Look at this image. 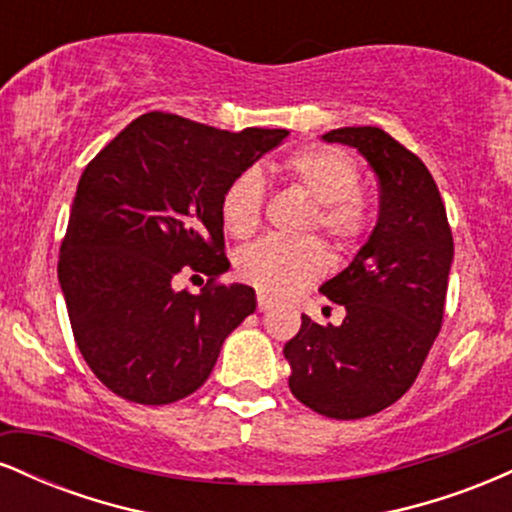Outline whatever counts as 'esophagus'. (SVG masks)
Segmentation results:
<instances>
[{
  "label": "esophagus",
  "instance_id": "34e87169",
  "mask_svg": "<svg viewBox=\"0 0 512 512\" xmlns=\"http://www.w3.org/2000/svg\"><path fill=\"white\" fill-rule=\"evenodd\" d=\"M269 308H272V298H269L267 293H257V310L264 313V310H269Z\"/></svg>",
  "mask_w": 512,
  "mask_h": 512
}]
</instances>
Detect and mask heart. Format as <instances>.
Wrapping results in <instances>:
<instances>
[{"mask_svg":"<svg viewBox=\"0 0 512 512\" xmlns=\"http://www.w3.org/2000/svg\"><path fill=\"white\" fill-rule=\"evenodd\" d=\"M281 175L315 199L308 228H320L334 248L349 250L366 238L370 219L361 170L330 146H301L279 163ZM264 182L257 170H243L223 187L219 214L233 238H248L260 228ZM327 269L325 248L315 238L267 236L240 250L238 274L260 291L289 296L313 284Z\"/></svg>","mask_w":512,"mask_h":512,"instance_id":"1","label":"heart"}]
</instances>
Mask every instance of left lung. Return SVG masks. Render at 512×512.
Returning <instances> with one entry per match:
<instances>
[{
    "label": "left lung",
    "instance_id": "8db88e82",
    "mask_svg": "<svg viewBox=\"0 0 512 512\" xmlns=\"http://www.w3.org/2000/svg\"><path fill=\"white\" fill-rule=\"evenodd\" d=\"M325 142L361 151L378 175L380 216L354 262L320 286L344 305L339 327L301 317L284 346L293 397L349 421L378 414L414 385L443 327L452 231L436 180L380 127H342Z\"/></svg>",
    "mask_w": 512,
    "mask_h": 512
}]
</instances>
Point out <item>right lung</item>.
I'll use <instances>...</instances> for the list:
<instances>
[{
    "mask_svg": "<svg viewBox=\"0 0 512 512\" xmlns=\"http://www.w3.org/2000/svg\"><path fill=\"white\" fill-rule=\"evenodd\" d=\"M286 137L146 113L81 173L57 274L74 342L117 397L156 407L192 395L223 339L255 313L250 286L219 281L228 269L219 202ZM187 266L210 276L202 294L174 286Z\"/></svg>",
    "mask_w": 512,
    "mask_h": 512,
    "instance_id": "right-lung-1",
    "label": "right lung"
}]
</instances>
